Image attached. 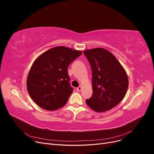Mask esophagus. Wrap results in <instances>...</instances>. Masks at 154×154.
<instances>
[{"mask_svg": "<svg viewBox=\"0 0 154 154\" xmlns=\"http://www.w3.org/2000/svg\"><path fill=\"white\" fill-rule=\"evenodd\" d=\"M76 90H77V91H81L82 90V86H80V87H77V88H76Z\"/></svg>", "mask_w": 154, "mask_h": 154, "instance_id": "esophagus-1", "label": "esophagus"}]
</instances>
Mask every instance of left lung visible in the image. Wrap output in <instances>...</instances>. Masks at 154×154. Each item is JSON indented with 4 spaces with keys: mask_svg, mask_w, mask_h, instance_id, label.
<instances>
[{
    "mask_svg": "<svg viewBox=\"0 0 154 154\" xmlns=\"http://www.w3.org/2000/svg\"><path fill=\"white\" fill-rule=\"evenodd\" d=\"M92 69V95L87 105L97 112L118 105L127 93L128 79L124 67L109 51L97 48L83 51Z\"/></svg>",
    "mask_w": 154,
    "mask_h": 154,
    "instance_id": "1",
    "label": "left lung"
}]
</instances>
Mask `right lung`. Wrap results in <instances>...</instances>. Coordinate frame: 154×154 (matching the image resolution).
<instances>
[{
    "label": "right lung",
    "instance_id": "add662e5",
    "mask_svg": "<svg viewBox=\"0 0 154 154\" xmlns=\"http://www.w3.org/2000/svg\"><path fill=\"white\" fill-rule=\"evenodd\" d=\"M82 54L81 51L57 46L41 54L32 63L27 78V88L35 103L54 111L67 103L73 92L67 68Z\"/></svg>",
    "mask_w": 154,
    "mask_h": 154
}]
</instances>
